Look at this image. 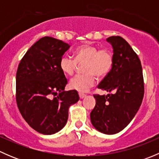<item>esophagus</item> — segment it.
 <instances>
[{
	"mask_svg": "<svg viewBox=\"0 0 159 159\" xmlns=\"http://www.w3.org/2000/svg\"><path fill=\"white\" fill-rule=\"evenodd\" d=\"M79 97H80V98L82 99V98H84L86 97V94H83V93H79Z\"/></svg>",
	"mask_w": 159,
	"mask_h": 159,
	"instance_id": "1",
	"label": "esophagus"
}]
</instances>
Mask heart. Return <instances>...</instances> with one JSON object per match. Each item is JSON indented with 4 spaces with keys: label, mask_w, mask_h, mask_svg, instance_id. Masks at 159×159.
Listing matches in <instances>:
<instances>
[{
    "label": "heart",
    "mask_w": 159,
    "mask_h": 159,
    "mask_svg": "<svg viewBox=\"0 0 159 159\" xmlns=\"http://www.w3.org/2000/svg\"><path fill=\"white\" fill-rule=\"evenodd\" d=\"M75 60L67 55L62 56L59 62L60 69L67 76L75 71L77 64L84 63L82 70L84 74L71 78L69 86L71 89L86 92L95 83V76L98 78L106 76L113 67L111 53L106 49L98 50L89 44H84L75 49Z\"/></svg>",
    "instance_id": "heart-1"
}]
</instances>
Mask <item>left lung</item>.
<instances>
[{
    "label": "left lung",
    "instance_id": "left-lung-1",
    "mask_svg": "<svg viewBox=\"0 0 159 159\" xmlns=\"http://www.w3.org/2000/svg\"><path fill=\"white\" fill-rule=\"evenodd\" d=\"M106 41L113 48V67L98 88L113 92L94 94L91 124L100 132L114 134L122 131L136 115L144 97V80L141 61L129 43L120 36Z\"/></svg>",
    "mask_w": 159,
    "mask_h": 159
}]
</instances>
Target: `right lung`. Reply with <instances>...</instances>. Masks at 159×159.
Here are the masks:
<instances>
[{"label":"right lung","mask_w":159,"mask_h":159,"mask_svg":"<svg viewBox=\"0 0 159 159\" xmlns=\"http://www.w3.org/2000/svg\"><path fill=\"white\" fill-rule=\"evenodd\" d=\"M69 48L61 40L44 37L30 48L17 68V107L28 124L41 134H52L63 129L68 108L79 100L77 91H65L68 81L59 67Z\"/></svg>","instance_id":"1"}]
</instances>
